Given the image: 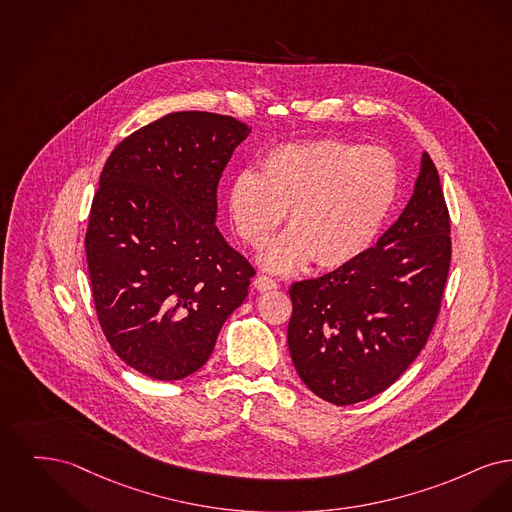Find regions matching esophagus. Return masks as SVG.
<instances>
[{"instance_id":"34e87169","label":"esophagus","mask_w":512,"mask_h":512,"mask_svg":"<svg viewBox=\"0 0 512 512\" xmlns=\"http://www.w3.org/2000/svg\"><path fill=\"white\" fill-rule=\"evenodd\" d=\"M254 287L260 290V292H266V290L279 289V283L267 275H258L254 279Z\"/></svg>"}]
</instances>
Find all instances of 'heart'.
<instances>
[{
	"label": "heart",
	"instance_id": "1",
	"mask_svg": "<svg viewBox=\"0 0 512 512\" xmlns=\"http://www.w3.org/2000/svg\"><path fill=\"white\" fill-rule=\"evenodd\" d=\"M400 193V168L386 149L312 139L267 153L260 174L239 172L227 193L233 225L246 245H266L289 210L290 227L260 254L273 273L317 262H354L375 239Z\"/></svg>",
	"mask_w": 512,
	"mask_h": 512
}]
</instances>
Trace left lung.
Instances as JSON below:
<instances>
[{
    "instance_id": "8db88e82",
    "label": "left lung",
    "mask_w": 512,
    "mask_h": 512,
    "mask_svg": "<svg viewBox=\"0 0 512 512\" xmlns=\"http://www.w3.org/2000/svg\"><path fill=\"white\" fill-rule=\"evenodd\" d=\"M451 223L428 153L400 218L359 258L290 287V357L321 400L352 405L392 386L440 313Z\"/></svg>"
}]
</instances>
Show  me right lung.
I'll use <instances>...</instances> for the list:
<instances>
[{
	"mask_svg": "<svg viewBox=\"0 0 512 512\" xmlns=\"http://www.w3.org/2000/svg\"><path fill=\"white\" fill-rule=\"evenodd\" d=\"M250 128L172 112L116 145L91 202L86 258L112 350L156 380L208 361L254 267L218 231V183Z\"/></svg>",
	"mask_w": 512,
	"mask_h": 512,
	"instance_id": "obj_1",
	"label": "right lung"
}]
</instances>
